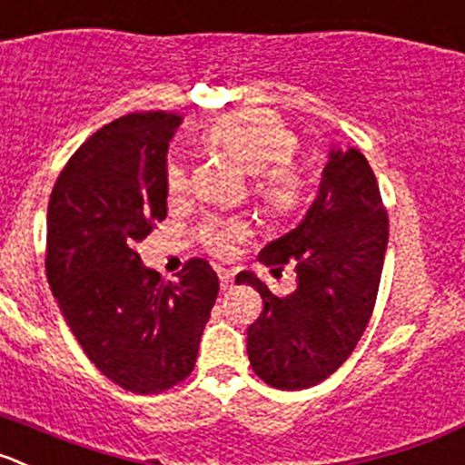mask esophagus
<instances>
[{
  "label": "esophagus",
  "instance_id": "1",
  "mask_svg": "<svg viewBox=\"0 0 465 465\" xmlns=\"http://www.w3.org/2000/svg\"><path fill=\"white\" fill-rule=\"evenodd\" d=\"M218 277H220V284L223 289H229L233 284V272L227 271V268H218Z\"/></svg>",
  "mask_w": 465,
  "mask_h": 465
}]
</instances>
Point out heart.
Wrapping results in <instances>:
<instances>
[{"mask_svg":"<svg viewBox=\"0 0 465 465\" xmlns=\"http://www.w3.org/2000/svg\"><path fill=\"white\" fill-rule=\"evenodd\" d=\"M211 149L227 155L250 176H254V194L263 208L275 215H289L298 211L305 199V183L301 173L286 164L298 149L293 130L266 110H242L224 114L213 121L203 133ZM169 194L188 190V167L183 160H169L164 173ZM245 236L241 220L211 218L199 229V238L211 252L229 254L233 242Z\"/></svg>","mask_w":465,"mask_h":465,"instance_id":"heart-1","label":"heart"}]
</instances>
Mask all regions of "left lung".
I'll use <instances>...</instances> for the list:
<instances>
[{"instance_id":"left-lung-1","label":"left lung","mask_w":465,"mask_h":465,"mask_svg":"<svg viewBox=\"0 0 465 465\" xmlns=\"http://www.w3.org/2000/svg\"><path fill=\"white\" fill-rule=\"evenodd\" d=\"M388 250V213L370 163L358 149H331L305 218L259 252L266 266L296 263L298 289L275 296L254 272H238L263 298L247 328L254 374L277 390L325 381L353 353L374 310Z\"/></svg>"}]
</instances>
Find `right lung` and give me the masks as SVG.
I'll return each instance as SVG.
<instances>
[{
    "mask_svg": "<svg viewBox=\"0 0 465 465\" xmlns=\"http://www.w3.org/2000/svg\"><path fill=\"white\" fill-rule=\"evenodd\" d=\"M181 121L134 112L103 125L68 160L47 203L45 271L64 321L86 358L137 394L190 376L220 292L203 259L164 282L134 252L167 218V151Z\"/></svg>",
    "mask_w": 465,
    "mask_h": 465,
    "instance_id": "obj_1",
    "label": "right lung"
}]
</instances>
